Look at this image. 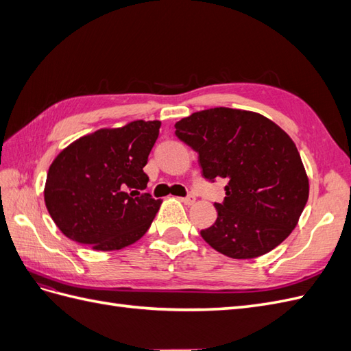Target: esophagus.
<instances>
[{
    "instance_id": "esophagus-1",
    "label": "esophagus",
    "mask_w": 351,
    "mask_h": 351,
    "mask_svg": "<svg viewBox=\"0 0 351 351\" xmlns=\"http://www.w3.org/2000/svg\"><path fill=\"white\" fill-rule=\"evenodd\" d=\"M182 202H183L184 205H193L195 202H196V197L193 195H189L186 197H182Z\"/></svg>"
}]
</instances>
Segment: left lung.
I'll return each instance as SVG.
<instances>
[{
    "label": "left lung",
    "instance_id": "left-lung-1",
    "mask_svg": "<svg viewBox=\"0 0 351 351\" xmlns=\"http://www.w3.org/2000/svg\"><path fill=\"white\" fill-rule=\"evenodd\" d=\"M176 136L199 155L202 176L227 178L214 226L200 236L232 259L277 247L297 226L309 197L299 151L281 127L258 112L210 108L176 123Z\"/></svg>",
    "mask_w": 351,
    "mask_h": 351
}]
</instances>
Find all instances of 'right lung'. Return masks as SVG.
<instances>
[{
    "label": "right lung",
    "mask_w": 351,
    "mask_h": 351,
    "mask_svg": "<svg viewBox=\"0 0 351 351\" xmlns=\"http://www.w3.org/2000/svg\"><path fill=\"white\" fill-rule=\"evenodd\" d=\"M159 127V121L137 120L101 129L58 154L44 197L62 234L102 252L130 246L145 234L162 202L142 192Z\"/></svg>",
    "instance_id": "obj_1"
}]
</instances>
